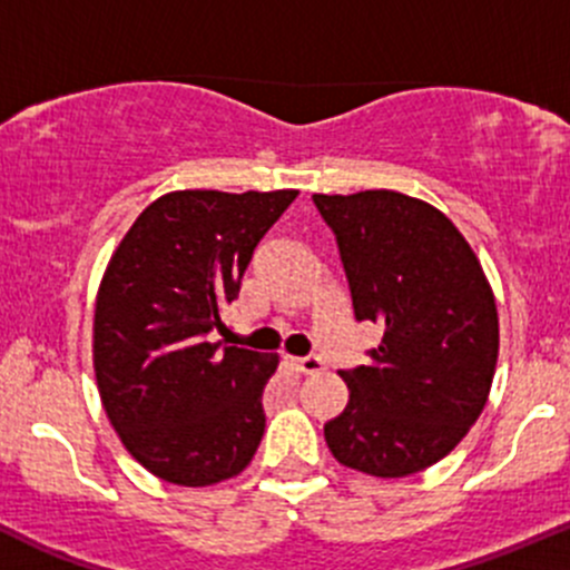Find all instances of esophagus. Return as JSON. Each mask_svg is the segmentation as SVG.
I'll use <instances>...</instances> for the list:
<instances>
[{
  "mask_svg": "<svg viewBox=\"0 0 570 570\" xmlns=\"http://www.w3.org/2000/svg\"><path fill=\"white\" fill-rule=\"evenodd\" d=\"M293 367H296L298 373L309 375V373H318V371H324V362H321V356H315V354H307V356H298V360H293Z\"/></svg>",
  "mask_w": 570,
  "mask_h": 570,
  "instance_id": "1",
  "label": "esophagus"
}]
</instances>
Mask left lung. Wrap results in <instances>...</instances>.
<instances>
[{"label":"left lung","mask_w":570,"mask_h":570,"mask_svg":"<svg viewBox=\"0 0 570 570\" xmlns=\"http://www.w3.org/2000/svg\"><path fill=\"white\" fill-rule=\"evenodd\" d=\"M332 227L356 321L381 326L367 365L340 371L348 406L324 436L343 466L406 478L442 461L489 397L500 318L459 227L401 191L313 195Z\"/></svg>","instance_id":"left-lung-1"}]
</instances>
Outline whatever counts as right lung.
<instances>
[{"label": "right lung", "instance_id": "obj_1", "mask_svg": "<svg viewBox=\"0 0 570 570\" xmlns=\"http://www.w3.org/2000/svg\"><path fill=\"white\" fill-rule=\"evenodd\" d=\"M298 191H173L111 255L96 302L92 362L128 453L175 485L244 472L266 431L277 356L210 343L255 246Z\"/></svg>", "mask_w": 570, "mask_h": 570}]
</instances>
